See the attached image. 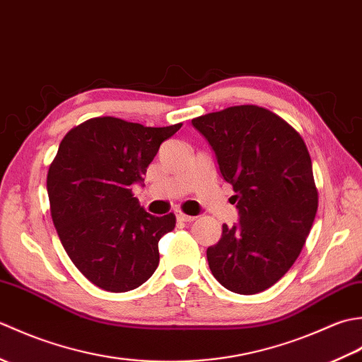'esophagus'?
<instances>
[{
    "mask_svg": "<svg viewBox=\"0 0 362 362\" xmlns=\"http://www.w3.org/2000/svg\"><path fill=\"white\" fill-rule=\"evenodd\" d=\"M174 213H175L177 221H180V222H193L196 219L194 216H188V214H185L182 210H175Z\"/></svg>",
    "mask_w": 362,
    "mask_h": 362,
    "instance_id": "esophagus-1",
    "label": "esophagus"
}]
</instances>
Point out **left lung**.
Segmentation results:
<instances>
[{
  "mask_svg": "<svg viewBox=\"0 0 362 362\" xmlns=\"http://www.w3.org/2000/svg\"><path fill=\"white\" fill-rule=\"evenodd\" d=\"M191 122L216 152L240 211V222L222 226L221 240L206 249L210 271L228 291L258 294L296 263L316 218L308 148L289 122L252 104Z\"/></svg>",
  "mask_w": 362,
  "mask_h": 362,
  "instance_id": "left-lung-1",
  "label": "left lung"
}]
</instances>
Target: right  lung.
<instances>
[{
	"label": "right lung",
	"mask_w": 362,
	"mask_h": 362,
	"mask_svg": "<svg viewBox=\"0 0 362 362\" xmlns=\"http://www.w3.org/2000/svg\"><path fill=\"white\" fill-rule=\"evenodd\" d=\"M182 127H146L98 117L73 127L46 177L49 210L65 252L98 288L126 292L158 266V241L174 213L152 216L134 197L160 144Z\"/></svg>",
	"instance_id": "obj_1"
}]
</instances>
